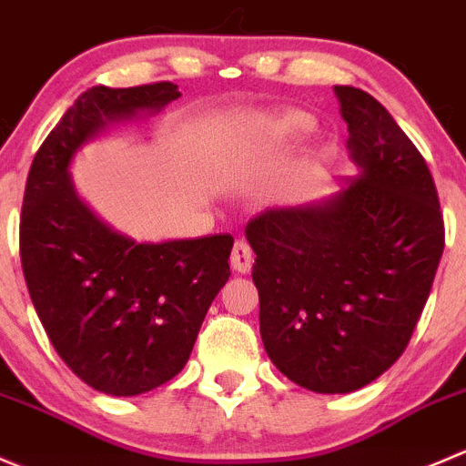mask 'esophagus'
I'll list each match as a JSON object with an SVG mask.
<instances>
[{
	"label": "esophagus",
	"instance_id": "1",
	"mask_svg": "<svg viewBox=\"0 0 466 466\" xmlns=\"http://www.w3.org/2000/svg\"><path fill=\"white\" fill-rule=\"evenodd\" d=\"M229 264L237 273H250L252 268V248L246 241H237L232 248V257H229Z\"/></svg>",
	"mask_w": 466,
	"mask_h": 466
}]
</instances>
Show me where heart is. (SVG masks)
Returning a JSON list of instances; mask_svg holds the SVG:
<instances>
[{
	"label": "heart",
	"instance_id": "obj_1",
	"mask_svg": "<svg viewBox=\"0 0 466 466\" xmlns=\"http://www.w3.org/2000/svg\"><path fill=\"white\" fill-rule=\"evenodd\" d=\"M307 129H311V118L302 111H289L282 113L273 125V132L278 137H298V134H305ZM298 188V177L293 173H282L279 177H275L268 187V198L273 200H282L289 198Z\"/></svg>",
	"mask_w": 466,
	"mask_h": 466
}]
</instances>
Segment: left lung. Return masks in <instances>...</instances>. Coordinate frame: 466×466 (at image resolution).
Returning <instances> with one entry per match:
<instances>
[{"mask_svg":"<svg viewBox=\"0 0 466 466\" xmlns=\"http://www.w3.org/2000/svg\"><path fill=\"white\" fill-rule=\"evenodd\" d=\"M334 95L358 175L246 225L266 353L316 394L360 390L403 355L444 252L440 198L414 143L369 93Z\"/></svg>","mask_w":466,"mask_h":466,"instance_id":"8db88e82","label":"left lung"}]
</instances>
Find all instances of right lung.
I'll return each instance as SVG.
<instances>
[{
    "instance_id": "right-lung-1",
    "label": "right lung",
    "mask_w": 466,
    "mask_h": 466,
    "mask_svg": "<svg viewBox=\"0 0 466 466\" xmlns=\"http://www.w3.org/2000/svg\"><path fill=\"white\" fill-rule=\"evenodd\" d=\"M177 97L170 81L86 90L45 138L26 177L20 257L31 302L58 358L108 396L146 394L177 376L229 279L232 234L138 243L104 223L72 182L81 147Z\"/></svg>"
}]
</instances>
